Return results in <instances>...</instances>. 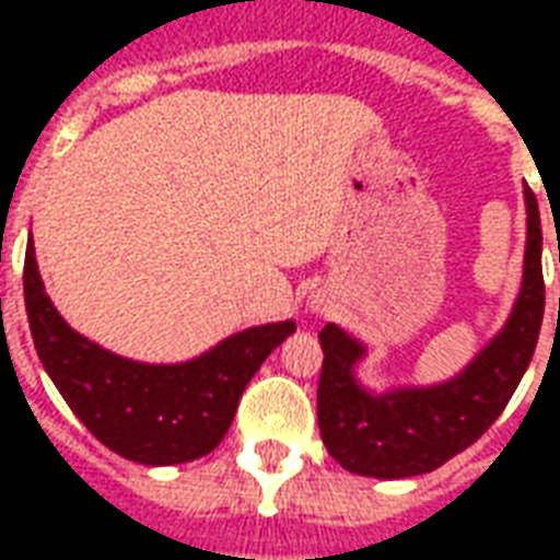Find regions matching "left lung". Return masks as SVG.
<instances>
[{
	"label": "left lung",
	"mask_w": 560,
	"mask_h": 560,
	"mask_svg": "<svg viewBox=\"0 0 560 560\" xmlns=\"http://www.w3.org/2000/svg\"><path fill=\"white\" fill-rule=\"evenodd\" d=\"M540 244L538 200L526 188V255L517 302L494 340L451 381L366 389L354 374L366 346L340 325H325L316 418L325 447L342 468L374 479L430 474L494 424L538 346L544 323Z\"/></svg>",
	"instance_id": "1"
}]
</instances>
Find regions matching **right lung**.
<instances>
[{"label": "right lung", "mask_w": 560, "mask_h": 560, "mask_svg": "<svg viewBox=\"0 0 560 560\" xmlns=\"http://www.w3.org/2000/svg\"><path fill=\"white\" fill-rule=\"evenodd\" d=\"M22 288L39 363L69 409L101 444L148 468L214 451L246 383L296 331L293 319L255 325L186 363H139L101 349L57 314L39 279L34 241L25 249Z\"/></svg>", "instance_id": "right-lung-1"}]
</instances>
